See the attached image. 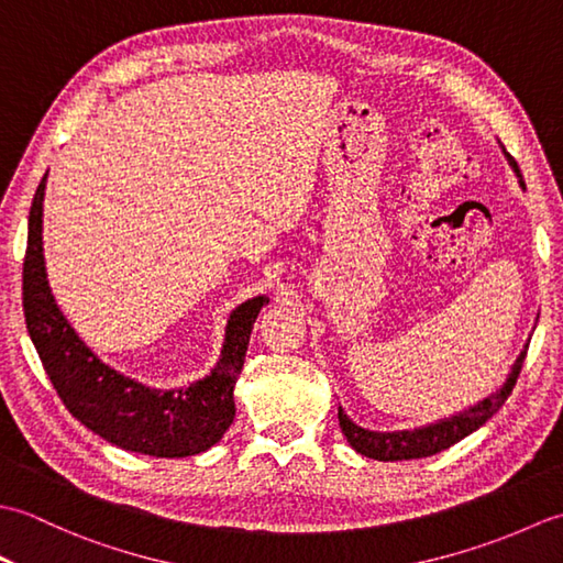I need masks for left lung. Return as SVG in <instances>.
<instances>
[{
    "label": "left lung",
    "instance_id": "8db88e82",
    "mask_svg": "<svg viewBox=\"0 0 563 563\" xmlns=\"http://www.w3.org/2000/svg\"><path fill=\"white\" fill-rule=\"evenodd\" d=\"M506 152V150H504ZM508 164L512 166V172L520 178V186L525 188L522 174L518 169V162L510 157L506 152ZM525 355H528V343L520 351L518 361L512 363L510 375L492 397H486L484 401L470 406L457 416L442 418L438 423H430L426 428H413V430H394V433H377V430H365L361 426H355L349 416L343 413V409L339 406V423L345 440L351 442V448L355 452L365 454V457H373L379 462H399V460H421V457H430V454L448 450L454 442H460L462 438H466L470 433H474L476 428H482L488 418H492L500 406L506 404V399L510 397L512 387H516L518 375L525 363Z\"/></svg>",
    "mask_w": 563,
    "mask_h": 563
}]
</instances>
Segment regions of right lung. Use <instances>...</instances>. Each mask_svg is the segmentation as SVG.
Returning <instances> with one entry per match:
<instances>
[{
    "label": "right lung",
    "mask_w": 563,
    "mask_h": 563,
    "mask_svg": "<svg viewBox=\"0 0 563 563\" xmlns=\"http://www.w3.org/2000/svg\"><path fill=\"white\" fill-rule=\"evenodd\" d=\"M43 196L45 176L29 212L23 317L57 397L79 423L111 445L152 457L206 452L234 421V385L244 367L251 329L268 297L246 300L230 314L220 363L208 377L169 391L140 385L101 363L55 305L43 258Z\"/></svg>",
    "instance_id": "add662e5"
}]
</instances>
